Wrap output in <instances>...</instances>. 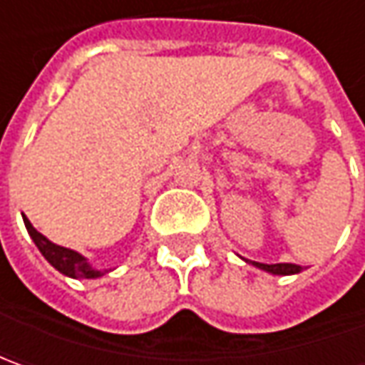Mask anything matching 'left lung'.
<instances>
[{"instance_id": "1", "label": "left lung", "mask_w": 365, "mask_h": 365, "mask_svg": "<svg viewBox=\"0 0 365 365\" xmlns=\"http://www.w3.org/2000/svg\"><path fill=\"white\" fill-rule=\"evenodd\" d=\"M245 262L256 266L259 270H264V272L274 274V276H290V274H299L302 270L297 264H262V262H250V259H245Z\"/></svg>"}]
</instances>
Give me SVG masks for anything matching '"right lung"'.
I'll return each instance as SVG.
<instances>
[{
    "label": "right lung",
    "mask_w": 365,
    "mask_h": 365,
    "mask_svg": "<svg viewBox=\"0 0 365 365\" xmlns=\"http://www.w3.org/2000/svg\"><path fill=\"white\" fill-rule=\"evenodd\" d=\"M21 217H24V225H26V230L30 233L32 242H34L36 247L40 250V254L48 259L50 266H54L61 274L68 276V278H89V280H91V278H101L103 274L111 272V270H97L95 266H91V262L85 258L83 254H78V252L71 250V247H63V245L52 244L48 237H44V235L38 232L34 225L30 223V219L26 217V215H21Z\"/></svg>",
    "instance_id": "add662e5"
}]
</instances>
